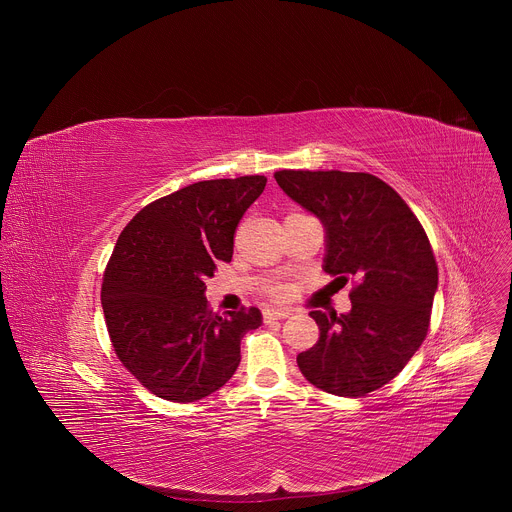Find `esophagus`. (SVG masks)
I'll list each match as a JSON object with an SVG mask.
<instances>
[{"label": "esophagus", "instance_id": "1", "mask_svg": "<svg viewBox=\"0 0 512 512\" xmlns=\"http://www.w3.org/2000/svg\"><path fill=\"white\" fill-rule=\"evenodd\" d=\"M291 310H277V308H265L263 310V320L265 322H275V320H283L289 318Z\"/></svg>", "mask_w": 512, "mask_h": 512}]
</instances>
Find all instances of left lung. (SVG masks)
I'll list each match as a JSON object with an SVG mask.
<instances>
[{"instance_id":"1","label":"left lung","mask_w":512,"mask_h":512,"mask_svg":"<svg viewBox=\"0 0 512 512\" xmlns=\"http://www.w3.org/2000/svg\"><path fill=\"white\" fill-rule=\"evenodd\" d=\"M279 188L324 227V271L354 277L346 314L310 312L320 340L298 354L318 389L362 397L395 379L421 346L437 291V265L417 216L383 180L364 172H275Z\"/></svg>"}]
</instances>
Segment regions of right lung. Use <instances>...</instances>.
I'll return each instance as SVG.
<instances>
[{
  "mask_svg": "<svg viewBox=\"0 0 512 512\" xmlns=\"http://www.w3.org/2000/svg\"><path fill=\"white\" fill-rule=\"evenodd\" d=\"M265 176L204 180L141 208L117 239L101 304L115 354L154 395L192 403L221 389L241 362V338L259 308L218 316L204 279L231 261L245 210Z\"/></svg>",
  "mask_w": 512,
  "mask_h": 512,
  "instance_id": "1",
  "label": "right lung"
}]
</instances>
